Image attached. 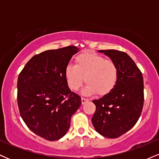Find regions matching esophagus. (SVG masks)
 Returning a JSON list of instances; mask_svg holds the SVG:
<instances>
[{
    "mask_svg": "<svg viewBox=\"0 0 159 159\" xmlns=\"http://www.w3.org/2000/svg\"><path fill=\"white\" fill-rule=\"evenodd\" d=\"M87 101H88V99L85 98H83V97H82V98H81V104H85V103L87 102Z\"/></svg>",
    "mask_w": 159,
    "mask_h": 159,
    "instance_id": "obj_1",
    "label": "esophagus"
}]
</instances>
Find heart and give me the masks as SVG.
<instances>
[{"mask_svg":"<svg viewBox=\"0 0 159 159\" xmlns=\"http://www.w3.org/2000/svg\"><path fill=\"white\" fill-rule=\"evenodd\" d=\"M75 65L69 64L65 76L69 88L76 91L84 80L87 84L84 93L108 95L116 88L119 79V69L115 61L92 52H85L75 58Z\"/></svg>","mask_w":159,"mask_h":159,"instance_id":"heart-1","label":"heart"}]
</instances>
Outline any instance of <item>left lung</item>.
<instances>
[{
    "instance_id": "8db88e82",
    "label": "left lung",
    "mask_w": 159,
    "mask_h": 159,
    "mask_svg": "<svg viewBox=\"0 0 159 159\" xmlns=\"http://www.w3.org/2000/svg\"><path fill=\"white\" fill-rule=\"evenodd\" d=\"M115 61L119 69V79L115 89L98 100L92 123L99 134L116 139L129 131L140 118L144 106L142 73L124 52L99 50Z\"/></svg>"
}]
</instances>
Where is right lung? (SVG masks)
I'll return each instance as SVG.
<instances>
[{"label":"right lung","instance_id":"1","mask_svg":"<svg viewBox=\"0 0 159 159\" xmlns=\"http://www.w3.org/2000/svg\"><path fill=\"white\" fill-rule=\"evenodd\" d=\"M80 48L74 46L34 55L18 78V105L25 124L36 135L56 141L68 131L81 98L70 89L65 69Z\"/></svg>","mask_w":159,"mask_h":159}]
</instances>
